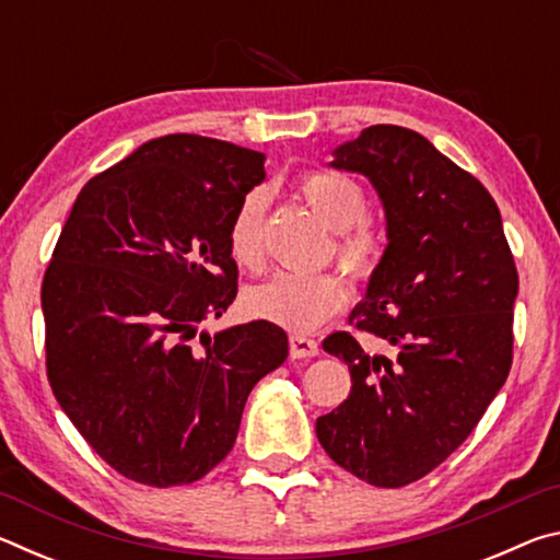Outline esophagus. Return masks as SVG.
Returning a JSON list of instances; mask_svg holds the SVG:
<instances>
[{"instance_id": "obj_1", "label": "esophagus", "mask_w": 560, "mask_h": 560, "mask_svg": "<svg viewBox=\"0 0 560 560\" xmlns=\"http://www.w3.org/2000/svg\"><path fill=\"white\" fill-rule=\"evenodd\" d=\"M289 355L291 358H301V360H308V358H316L318 355V343L314 338H306V336H296L293 334L289 338Z\"/></svg>"}]
</instances>
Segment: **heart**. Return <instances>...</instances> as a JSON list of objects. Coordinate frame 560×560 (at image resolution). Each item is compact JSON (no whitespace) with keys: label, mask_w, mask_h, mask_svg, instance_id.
<instances>
[{"label":"heart","mask_w":560,"mask_h":560,"mask_svg":"<svg viewBox=\"0 0 560 560\" xmlns=\"http://www.w3.org/2000/svg\"><path fill=\"white\" fill-rule=\"evenodd\" d=\"M301 195L328 230L338 232L336 254L355 279L373 277L381 264V236L365 224L368 197L353 177L314 170L301 177ZM267 189H252L236 207L230 222V252L236 264L257 269L264 259V220H267ZM346 303V287L336 273L277 271L246 296L254 316L281 328L306 334L326 324Z\"/></svg>","instance_id":"1"}]
</instances>
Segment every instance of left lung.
Segmentation results:
<instances>
[{
	"label": "left lung",
	"mask_w": 560,
	"mask_h": 560,
	"mask_svg": "<svg viewBox=\"0 0 560 560\" xmlns=\"http://www.w3.org/2000/svg\"><path fill=\"white\" fill-rule=\"evenodd\" d=\"M328 165L383 202L387 246L350 320L387 353L343 330L324 340L353 387L316 434L338 467L397 489L440 467L506 383L518 273L494 197L420 132L371 126Z\"/></svg>",
	"instance_id": "1"
}]
</instances>
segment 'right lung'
<instances>
[{"label": "right lung", "instance_id": "1", "mask_svg": "<svg viewBox=\"0 0 560 560\" xmlns=\"http://www.w3.org/2000/svg\"><path fill=\"white\" fill-rule=\"evenodd\" d=\"M264 158L175 132L89 179L42 283L46 373L93 452L138 485H192L289 355L269 320L200 334L236 296L230 222Z\"/></svg>", "mask_w": 560, "mask_h": 560}]
</instances>
